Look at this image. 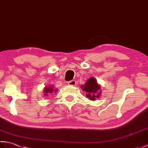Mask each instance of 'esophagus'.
<instances>
[{"instance_id": "obj_1", "label": "esophagus", "mask_w": 148, "mask_h": 148, "mask_svg": "<svg viewBox=\"0 0 148 148\" xmlns=\"http://www.w3.org/2000/svg\"><path fill=\"white\" fill-rule=\"evenodd\" d=\"M75 84H76V82L75 80H72L68 82V85L69 86H75Z\"/></svg>"}]
</instances>
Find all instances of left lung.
Here are the masks:
<instances>
[{
	"mask_svg": "<svg viewBox=\"0 0 148 148\" xmlns=\"http://www.w3.org/2000/svg\"><path fill=\"white\" fill-rule=\"evenodd\" d=\"M82 90L86 92V97L90 100H95L96 98H98L100 96L101 87L98 83L97 81L93 77L87 80L86 82L81 86Z\"/></svg>",
	"mask_w": 148,
	"mask_h": 148,
	"instance_id": "left-lung-1",
	"label": "left lung"
}]
</instances>
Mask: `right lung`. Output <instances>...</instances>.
<instances>
[{"instance_id":"obj_1","label":"right lung","mask_w":148,"mask_h":148,"mask_svg":"<svg viewBox=\"0 0 148 148\" xmlns=\"http://www.w3.org/2000/svg\"><path fill=\"white\" fill-rule=\"evenodd\" d=\"M54 91L53 86H50V87H46L44 89V95L47 96L48 95V93H51ZM55 91H57V90H55Z\"/></svg>"}]
</instances>
